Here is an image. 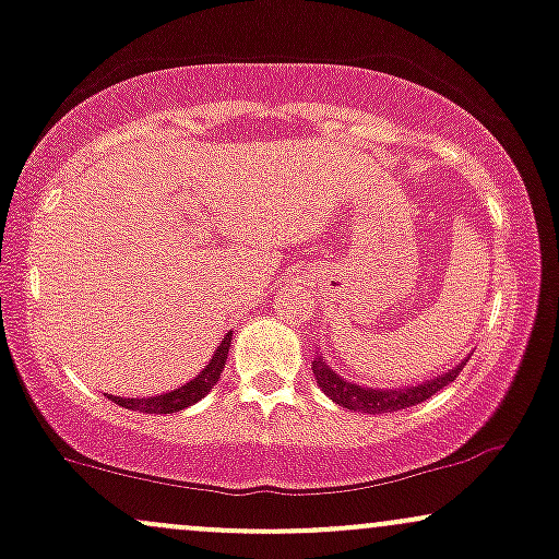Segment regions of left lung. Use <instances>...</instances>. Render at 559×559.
I'll return each mask as SVG.
<instances>
[{
	"mask_svg": "<svg viewBox=\"0 0 559 559\" xmlns=\"http://www.w3.org/2000/svg\"><path fill=\"white\" fill-rule=\"evenodd\" d=\"M464 366H467V360H464L462 366H456V369H451L449 373H443V377L432 379V382H425L419 384V388H406V390L360 388V384L347 382L345 377H340L334 369H329L326 360H323L321 355L312 360V373H316L318 384H321L323 392H326L331 401L340 403L342 408L364 411V414H390V411L419 406V403H425L427 397H432L435 392L449 388Z\"/></svg>",
	"mask_w": 559,
	"mask_h": 559,
	"instance_id": "obj_1",
	"label": "left lung"
}]
</instances>
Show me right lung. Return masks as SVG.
<instances>
[{
    "instance_id": "obj_1",
    "label": "right lung",
    "mask_w": 559,
    "mask_h": 559,
    "mask_svg": "<svg viewBox=\"0 0 559 559\" xmlns=\"http://www.w3.org/2000/svg\"><path fill=\"white\" fill-rule=\"evenodd\" d=\"M230 340H233V334L228 331V336L223 340V345L214 349L210 366H206L199 377L190 379L186 388H177V390L167 392V395H156V397H114V403H119L121 408L140 411V414H175V411L193 406V403H199L201 397H204L206 392H210L214 384L219 382V373H223L225 360H228Z\"/></svg>"
}]
</instances>
